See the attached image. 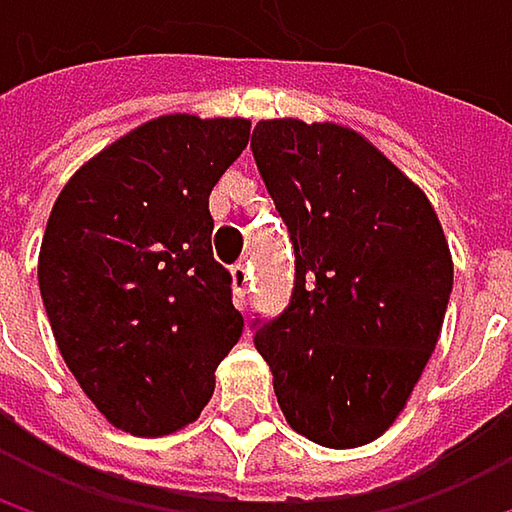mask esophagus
<instances>
[{"mask_svg": "<svg viewBox=\"0 0 512 512\" xmlns=\"http://www.w3.org/2000/svg\"><path fill=\"white\" fill-rule=\"evenodd\" d=\"M249 278H252V272H249L246 263H234V266H231V287H234V299H237V302L246 299V293H249Z\"/></svg>", "mask_w": 512, "mask_h": 512, "instance_id": "obj_1", "label": "esophagus"}]
</instances>
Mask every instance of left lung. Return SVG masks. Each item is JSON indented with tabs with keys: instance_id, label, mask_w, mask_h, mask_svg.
<instances>
[{
	"instance_id": "obj_1",
	"label": "left lung",
	"mask_w": 512,
	"mask_h": 512,
	"mask_svg": "<svg viewBox=\"0 0 512 512\" xmlns=\"http://www.w3.org/2000/svg\"><path fill=\"white\" fill-rule=\"evenodd\" d=\"M252 154L287 225L296 281L255 320L287 424L323 448L379 439L436 350L454 287L427 195L356 130L260 121Z\"/></svg>"
}]
</instances>
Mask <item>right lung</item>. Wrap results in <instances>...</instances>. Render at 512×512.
I'll return each instance as SVG.
<instances>
[{
  "label": "right lung",
  "instance_id": "add662e5",
  "mask_svg": "<svg viewBox=\"0 0 512 512\" xmlns=\"http://www.w3.org/2000/svg\"><path fill=\"white\" fill-rule=\"evenodd\" d=\"M249 130L246 118H154L88 159L52 204L41 299L64 364L118 430L165 436L195 421L243 335L210 246V192Z\"/></svg>",
  "mask_w": 512,
  "mask_h": 512
}]
</instances>
